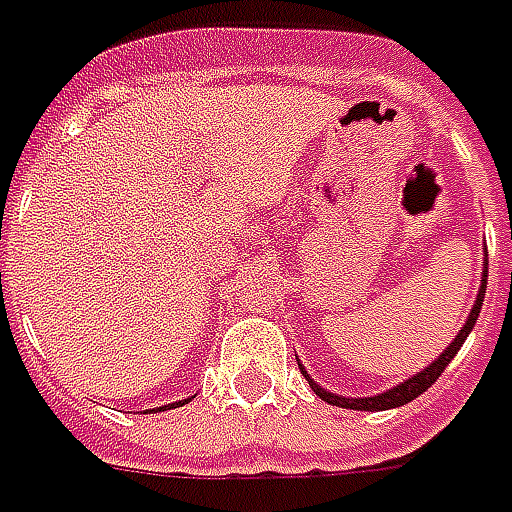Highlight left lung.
<instances>
[{"label": "left lung", "instance_id": "left-lung-1", "mask_svg": "<svg viewBox=\"0 0 512 512\" xmlns=\"http://www.w3.org/2000/svg\"><path fill=\"white\" fill-rule=\"evenodd\" d=\"M485 285H488V252L483 257V274H480V290H477V299H474V307L469 312V318L463 321V326L458 329L455 334V340H452L444 351H441L428 367H422L419 373H414L411 378L406 381H400L397 386H389L386 392H378V395H370V397H345V395H337V392H329V389H323L315 378L304 370V365L299 362V370L304 373V378L310 381L312 392L326 400V403H332V406H340V408H354V411H386V408H397V406H406L411 403L414 397H419L425 389L436 384V378L444 373V367L450 365L455 354L461 351V345L466 343V337L472 334L474 323H477V315H480V307H483V299H485Z\"/></svg>", "mask_w": 512, "mask_h": 512}]
</instances>
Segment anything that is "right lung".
I'll list each match as a JSON object with an SVG mask.
<instances>
[{"mask_svg":"<svg viewBox=\"0 0 512 512\" xmlns=\"http://www.w3.org/2000/svg\"><path fill=\"white\" fill-rule=\"evenodd\" d=\"M191 397H186V400H175V403H169V406H158V408H153V411H167V408H178V406H183V403H189Z\"/></svg>","mask_w":512,"mask_h":512,"instance_id":"1","label":"right lung"}]
</instances>
